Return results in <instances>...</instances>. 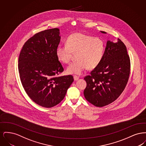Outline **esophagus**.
<instances>
[{
    "mask_svg": "<svg viewBox=\"0 0 146 146\" xmlns=\"http://www.w3.org/2000/svg\"><path fill=\"white\" fill-rule=\"evenodd\" d=\"M73 78H74V80L75 81L78 80L79 79V76H74Z\"/></svg>",
    "mask_w": 146,
    "mask_h": 146,
    "instance_id": "34e87169",
    "label": "esophagus"
}]
</instances>
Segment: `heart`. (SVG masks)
<instances>
[{"instance_id":"obj_1","label":"heart","mask_w":146,"mask_h":146,"mask_svg":"<svg viewBox=\"0 0 146 146\" xmlns=\"http://www.w3.org/2000/svg\"><path fill=\"white\" fill-rule=\"evenodd\" d=\"M104 52V42L101 39L80 32L70 35L66 45L59 44L56 49L58 60L65 63L70 62L73 54H76V61L67 67V72L77 75L82 74L87 68L92 70L96 67Z\"/></svg>"}]
</instances>
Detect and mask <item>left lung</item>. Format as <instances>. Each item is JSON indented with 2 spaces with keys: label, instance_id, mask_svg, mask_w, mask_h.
<instances>
[{
  "label": "left lung",
  "instance_id": "left-lung-1",
  "mask_svg": "<svg viewBox=\"0 0 146 146\" xmlns=\"http://www.w3.org/2000/svg\"><path fill=\"white\" fill-rule=\"evenodd\" d=\"M130 70V58L125 44L119 39L116 42L107 40L101 62L90 76L84 78L87 83L84 91L86 100L99 107L111 104L124 90Z\"/></svg>",
  "mask_w": 146,
  "mask_h": 146
}]
</instances>
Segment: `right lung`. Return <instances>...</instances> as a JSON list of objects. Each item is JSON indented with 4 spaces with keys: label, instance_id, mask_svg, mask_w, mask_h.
<instances>
[{
    "label": "right lung",
    "instance_id": "1",
    "mask_svg": "<svg viewBox=\"0 0 146 146\" xmlns=\"http://www.w3.org/2000/svg\"><path fill=\"white\" fill-rule=\"evenodd\" d=\"M58 28L40 32L24 44L19 58L22 86L35 103L45 108L58 104L73 82L72 76L56 77L63 71L56 54L61 36Z\"/></svg>",
    "mask_w": 146,
    "mask_h": 146
}]
</instances>
